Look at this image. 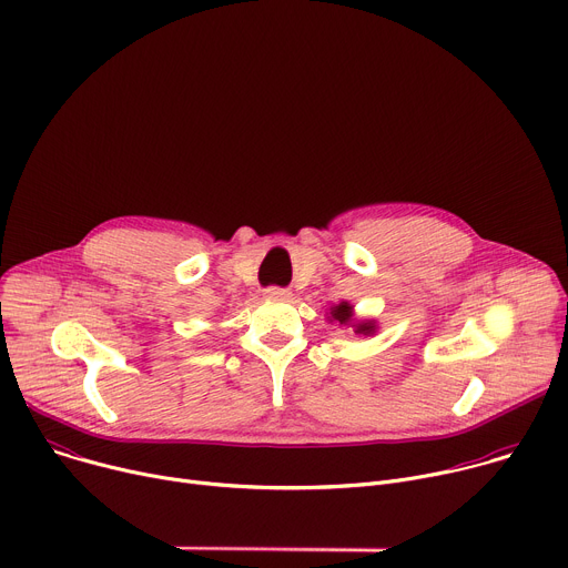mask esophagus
<instances>
[{
	"label": "esophagus",
	"instance_id": "34e87169",
	"mask_svg": "<svg viewBox=\"0 0 568 568\" xmlns=\"http://www.w3.org/2000/svg\"><path fill=\"white\" fill-rule=\"evenodd\" d=\"M265 296L274 298V301H285V298H290V292L285 287H267Z\"/></svg>",
	"mask_w": 568,
	"mask_h": 568
}]
</instances>
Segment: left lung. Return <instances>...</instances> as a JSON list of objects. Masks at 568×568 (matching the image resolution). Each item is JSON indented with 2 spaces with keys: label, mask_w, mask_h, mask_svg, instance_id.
Masks as SVG:
<instances>
[{
  "label": "left lung",
  "mask_w": 568,
  "mask_h": 568,
  "mask_svg": "<svg viewBox=\"0 0 568 568\" xmlns=\"http://www.w3.org/2000/svg\"><path fill=\"white\" fill-rule=\"evenodd\" d=\"M353 307L348 305V303H339V305H335L333 310H331V316L335 318V321H339V323H346V326H348V323H351V318H353V312H351ZM331 318V321H333ZM357 331L355 333H359V335H371V333H375V323H357V326H355Z\"/></svg>",
  "instance_id": "left-lung-1"
}]
</instances>
